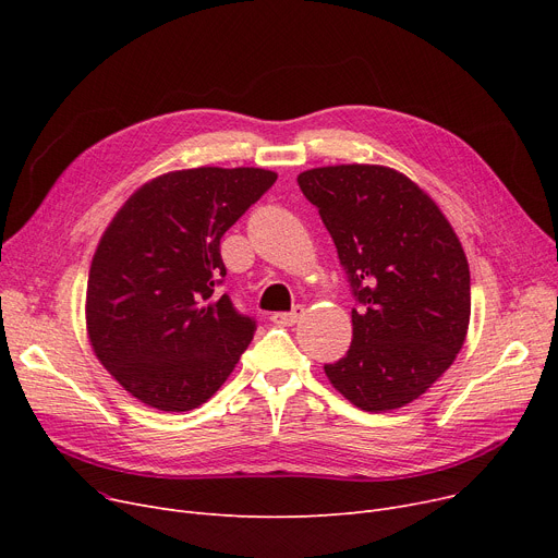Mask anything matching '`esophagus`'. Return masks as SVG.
Instances as JSON below:
<instances>
[{
	"mask_svg": "<svg viewBox=\"0 0 558 558\" xmlns=\"http://www.w3.org/2000/svg\"><path fill=\"white\" fill-rule=\"evenodd\" d=\"M303 314H305V307L296 305L291 312H276L271 316V320H274L276 326H294V324H299V320L303 318Z\"/></svg>",
	"mask_w": 558,
	"mask_h": 558,
	"instance_id": "34e87169",
	"label": "esophagus"
}]
</instances>
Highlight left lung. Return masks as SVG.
Wrapping results in <instances>:
<instances>
[{
	"label": "left lung",
	"instance_id": "8db88e82",
	"mask_svg": "<svg viewBox=\"0 0 558 558\" xmlns=\"http://www.w3.org/2000/svg\"><path fill=\"white\" fill-rule=\"evenodd\" d=\"M299 185L360 303L345 357L324 366L330 385L371 414L414 402L452 366L471 324V269L454 228L385 165L314 167Z\"/></svg>",
	"mask_w": 558,
	"mask_h": 558
}]
</instances>
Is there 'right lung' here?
I'll return each mask as SVG.
<instances>
[{"label": "right lung", "mask_w": 558, "mask_h": 558, "mask_svg": "<svg viewBox=\"0 0 558 558\" xmlns=\"http://www.w3.org/2000/svg\"><path fill=\"white\" fill-rule=\"evenodd\" d=\"M278 179L259 167H194L137 187L104 230L85 291L97 360L158 412L210 400L255 320L219 294L223 232Z\"/></svg>", "instance_id": "1"}]
</instances>
